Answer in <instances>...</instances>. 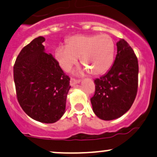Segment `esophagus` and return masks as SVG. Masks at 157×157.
Listing matches in <instances>:
<instances>
[{"mask_svg": "<svg viewBox=\"0 0 157 157\" xmlns=\"http://www.w3.org/2000/svg\"><path fill=\"white\" fill-rule=\"evenodd\" d=\"M80 80H77V79H75V78H71L70 80V85L71 86H75V84H77V83H80Z\"/></svg>", "mask_w": 157, "mask_h": 157, "instance_id": "1", "label": "esophagus"}]
</instances>
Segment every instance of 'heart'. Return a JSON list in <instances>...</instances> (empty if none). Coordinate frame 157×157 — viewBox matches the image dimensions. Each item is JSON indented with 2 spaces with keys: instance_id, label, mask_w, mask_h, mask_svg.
<instances>
[{
  "instance_id": "heart-1",
  "label": "heart",
  "mask_w": 157,
  "mask_h": 157,
  "mask_svg": "<svg viewBox=\"0 0 157 157\" xmlns=\"http://www.w3.org/2000/svg\"><path fill=\"white\" fill-rule=\"evenodd\" d=\"M115 44L107 34L77 35L67 41L66 46L56 48L55 56L60 66L69 70L77 63V58L93 75H100L113 64Z\"/></svg>"
}]
</instances>
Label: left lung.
<instances>
[{"label":"left lung","mask_w":157,"mask_h":157,"mask_svg":"<svg viewBox=\"0 0 157 157\" xmlns=\"http://www.w3.org/2000/svg\"><path fill=\"white\" fill-rule=\"evenodd\" d=\"M115 62L106 75L94 80L91 98L93 112L105 121L116 119L130 109L138 91L139 64L133 50L124 39L117 42Z\"/></svg>","instance_id":"8db88e82"}]
</instances>
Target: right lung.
<instances>
[{"label":"right lung","mask_w":157,"mask_h":157,"mask_svg":"<svg viewBox=\"0 0 157 157\" xmlns=\"http://www.w3.org/2000/svg\"><path fill=\"white\" fill-rule=\"evenodd\" d=\"M39 36L22 48L13 66L16 96L27 115L39 122L57 121L65 110L70 77L57 60L44 52Z\"/></svg>","instance_id":"right-lung-1"}]
</instances>
